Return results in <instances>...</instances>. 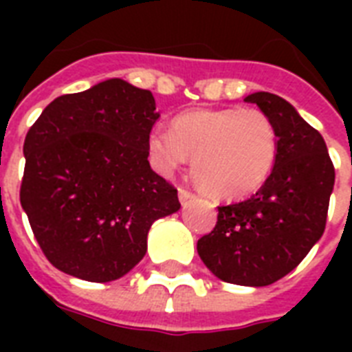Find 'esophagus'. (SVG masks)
<instances>
[{"instance_id": "obj_1", "label": "esophagus", "mask_w": 352, "mask_h": 352, "mask_svg": "<svg viewBox=\"0 0 352 352\" xmlns=\"http://www.w3.org/2000/svg\"><path fill=\"white\" fill-rule=\"evenodd\" d=\"M193 199V193L190 192V190H186V188H179V201H181V204H186L188 201H192Z\"/></svg>"}]
</instances>
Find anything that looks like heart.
Returning <instances> with one entry per match:
<instances>
[{
  "mask_svg": "<svg viewBox=\"0 0 352 352\" xmlns=\"http://www.w3.org/2000/svg\"><path fill=\"white\" fill-rule=\"evenodd\" d=\"M149 162L173 175L193 157L192 171L204 192L241 199L268 181L278 160V133L259 109L199 107L177 115L170 129L155 127L146 140Z\"/></svg>",
  "mask_w": 352,
  "mask_h": 352,
  "instance_id": "1",
  "label": "heart"
}]
</instances>
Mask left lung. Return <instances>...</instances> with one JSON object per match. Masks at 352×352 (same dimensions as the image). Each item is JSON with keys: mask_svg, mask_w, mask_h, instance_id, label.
<instances>
[{"mask_svg": "<svg viewBox=\"0 0 352 352\" xmlns=\"http://www.w3.org/2000/svg\"><path fill=\"white\" fill-rule=\"evenodd\" d=\"M278 133V160L254 195L217 206V225L197 241L199 257L226 283L267 287L292 272L325 230L334 166L320 133L272 93L245 96Z\"/></svg>", "mask_w": 352, "mask_h": 352, "instance_id": "8db88e82", "label": "left lung"}]
</instances>
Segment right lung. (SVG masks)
Wrapping results in <instances>:
<instances>
[{"instance_id":"right-lung-1","label":"right lung","mask_w":352,"mask_h":352,"mask_svg":"<svg viewBox=\"0 0 352 352\" xmlns=\"http://www.w3.org/2000/svg\"><path fill=\"white\" fill-rule=\"evenodd\" d=\"M159 117L151 91L109 78L58 96L29 129L19 201L58 270L115 281L146 256L155 221L179 212L177 190L148 160Z\"/></svg>"}]
</instances>
